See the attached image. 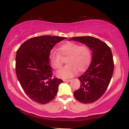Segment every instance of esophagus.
Returning <instances> with one entry per match:
<instances>
[{
	"instance_id": "esophagus-1",
	"label": "esophagus",
	"mask_w": 129,
	"mask_h": 129,
	"mask_svg": "<svg viewBox=\"0 0 129 129\" xmlns=\"http://www.w3.org/2000/svg\"><path fill=\"white\" fill-rule=\"evenodd\" d=\"M71 79H63V82H69L71 81Z\"/></svg>"
}]
</instances>
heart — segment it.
<instances>
[{"label":"heart","instance_id":"obj_1","mask_svg":"<svg viewBox=\"0 0 129 129\" xmlns=\"http://www.w3.org/2000/svg\"><path fill=\"white\" fill-rule=\"evenodd\" d=\"M58 53L55 51L50 52L49 56V63L54 69L58 70L62 66V57L68 58V65L61 69L57 75L60 78L66 79L73 76L79 72L86 71L90 64L92 54L91 50L86 45H80L73 42H67L59 48Z\"/></svg>","mask_w":129,"mask_h":129}]
</instances>
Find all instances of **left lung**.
Masks as SVG:
<instances>
[{"mask_svg": "<svg viewBox=\"0 0 129 129\" xmlns=\"http://www.w3.org/2000/svg\"><path fill=\"white\" fill-rule=\"evenodd\" d=\"M71 40L84 44L92 51L91 64L78 78L80 87L74 92V96L81 103H93L103 96L112 79L114 70L112 50L106 43L94 37H75Z\"/></svg>", "mask_w": 129, "mask_h": 129, "instance_id": "1", "label": "left lung"}]
</instances>
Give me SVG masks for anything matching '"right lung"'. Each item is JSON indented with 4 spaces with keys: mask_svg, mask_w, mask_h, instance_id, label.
Masks as SVG:
<instances>
[{
    "mask_svg": "<svg viewBox=\"0 0 129 129\" xmlns=\"http://www.w3.org/2000/svg\"><path fill=\"white\" fill-rule=\"evenodd\" d=\"M66 38L34 37L24 42L17 50L16 73L23 90L33 101L46 104L57 93L61 79L53 77L49 56L55 45Z\"/></svg>",
    "mask_w": 129,
    "mask_h": 129,
    "instance_id": "obj_1",
    "label": "right lung"
}]
</instances>
